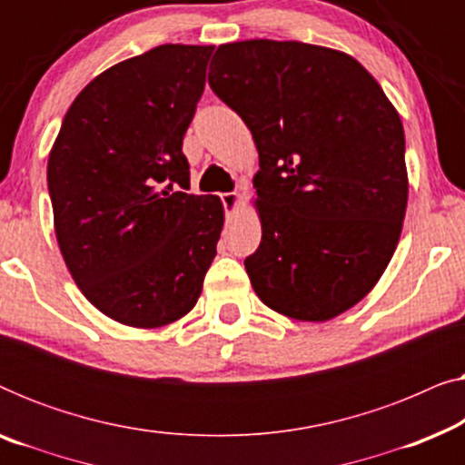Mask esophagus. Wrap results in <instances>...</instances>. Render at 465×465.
I'll list each match as a JSON object with an SVG mask.
<instances>
[{
	"instance_id": "esophagus-1",
	"label": "esophagus",
	"mask_w": 465,
	"mask_h": 465,
	"mask_svg": "<svg viewBox=\"0 0 465 465\" xmlns=\"http://www.w3.org/2000/svg\"><path fill=\"white\" fill-rule=\"evenodd\" d=\"M222 203H224L226 215H234V213L239 212V207H241V194H237V193L222 194Z\"/></svg>"
}]
</instances>
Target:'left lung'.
I'll use <instances>...</instances> for the list:
<instances>
[{"mask_svg":"<svg viewBox=\"0 0 465 465\" xmlns=\"http://www.w3.org/2000/svg\"><path fill=\"white\" fill-rule=\"evenodd\" d=\"M209 86L258 148L262 241L245 258L253 292L290 320L345 313L377 285L402 232L398 110L351 54L294 40L222 44Z\"/></svg>","mask_w":465,"mask_h":465,"instance_id":"left-lung-1","label":"left lung"}]
</instances>
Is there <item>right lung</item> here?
I'll return each mask as SVG.
<instances>
[{"label":"right lung","mask_w":465,"mask_h":465,"mask_svg":"<svg viewBox=\"0 0 465 465\" xmlns=\"http://www.w3.org/2000/svg\"><path fill=\"white\" fill-rule=\"evenodd\" d=\"M213 46L164 44L88 82L48 156L61 256L93 307L131 328L194 309L224 226L220 196L188 194L182 152Z\"/></svg>","instance_id":"1"}]
</instances>
